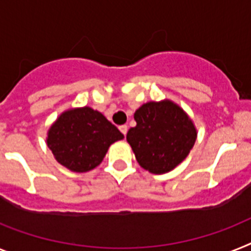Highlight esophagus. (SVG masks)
Segmentation results:
<instances>
[{
	"instance_id": "esophagus-1",
	"label": "esophagus",
	"mask_w": 251,
	"mask_h": 251,
	"mask_svg": "<svg viewBox=\"0 0 251 251\" xmlns=\"http://www.w3.org/2000/svg\"><path fill=\"white\" fill-rule=\"evenodd\" d=\"M120 131L124 134V135H126L127 134V125H121L120 126Z\"/></svg>"
}]
</instances>
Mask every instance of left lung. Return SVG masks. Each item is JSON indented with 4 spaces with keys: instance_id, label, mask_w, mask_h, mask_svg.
<instances>
[{
    "instance_id": "left-lung-1",
    "label": "left lung",
    "mask_w": 251,
    "mask_h": 251,
    "mask_svg": "<svg viewBox=\"0 0 251 251\" xmlns=\"http://www.w3.org/2000/svg\"><path fill=\"white\" fill-rule=\"evenodd\" d=\"M135 127L126 139L136 161L151 174L174 170L190 153L197 130L182 108L171 100L149 102L136 109Z\"/></svg>"
}]
</instances>
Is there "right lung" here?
<instances>
[{
	"label": "right lung",
	"instance_id": "add662e5",
	"mask_svg": "<svg viewBox=\"0 0 251 251\" xmlns=\"http://www.w3.org/2000/svg\"><path fill=\"white\" fill-rule=\"evenodd\" d=\"M124 138L100 112L89 107L66 111L48 131L47 144L58 163L86 172L103 161L109 145Z\"/></svg>",
	"mask_w": 251,
	"mask_h": 251
}]
</instances>
